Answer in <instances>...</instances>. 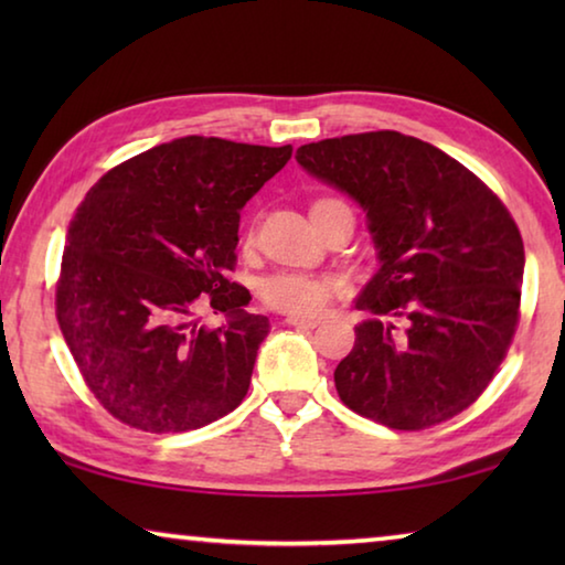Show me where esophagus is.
I'll list each match as a JSON object with an SVG mask.
<instances>
[{"label": "esophagus", "mask_w": 565, "mask_h": 565, "mask_svg": "<svg viewBox=\"0 0 565 565\" xmlns=\"http://www.w3.org/2000/svg\"><path fill=\"white\" fill-rule=\"evenodd\" d=\"M286 323H289V327H296V329H317L321 321L313 319V317H286Z\"/></svg>", "instance_id": "34e87169"}]
</instances>
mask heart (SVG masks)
I'll use <instances>...</instances> for the list:
<instances>
[{
    "label": "heart",
    "instance_id": "b5f03b06",
    "mask_svg": "<svg viewBox=\"0 0 565 565\" xmlns=\"http://www.w3.org/2000/svg\"><path fill=\"white\" fill-rule=\"evenodd\" d=\"M327 204H343L341 199H319L311 209ZM341 279L331 274L309 271H276L266 276L259 286L262 301L289 317H313L327 309L333 294L341 291Z\"/></svg>",
    "mask_w": 565,
    "mask_h": 565
}]
</instances>
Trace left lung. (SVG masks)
I'll list each match as a JSON object with an SVG mask.
<instances>
[{"label": "left lung", "instance_id": "1", "mask_svg": "<svg viewBox=\"0 0 565 565\" xmlns=\"http://www.w3.org/2000/svg\"><path fill=\"white\" fill-rule=\"evenodd\" d=\"M296 161L366 212L379 252L356 299L371 317L333 371L341 401L398 431L461 414L519 327L525 254L509 209L473 171L398 131L303 145Z\"/></svg>", "mask_w": 565, "mask_h": 565}]
</instances>
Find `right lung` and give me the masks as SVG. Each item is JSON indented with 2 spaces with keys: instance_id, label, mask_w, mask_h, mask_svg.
Returning <instances> with one entry per match:
<instances>
[{
  "instance_id": "1",
  "label": "right lung",
  "mask_w": 565,
  "mask_h": 565,
  "mask_svg": "<svg viewBox=\"0 0 565 565\" xmlns=\"http://www.w3.org/2000/svg\"><path fill=\"white\" fill-rule=\"evenodd\" d=\"M291 147L181 137L107 171L76 209L56 319L84 381L114 418L194 431L242 404L269 319L232 284L238 212ZM206 302L227 317L199 328Z\"/></svg>"
}]
</instances>
